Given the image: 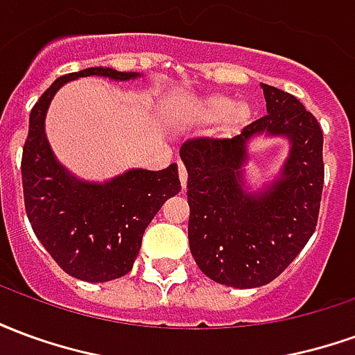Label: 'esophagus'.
<instances>
[{
  "label": "esophagus",
  "mask_w": 355,
  "mask_h": 355,
  "mask_svg": "<svg viewBox=\"0 0 355 355\" xmlns=\"http://www.w3.org/2000/svg\"><path fill=\"white\" fill-rule=\"evenodd\" d=\"M178 178H180L182 188H186V184H188V171H186L184 163L182 162H178Z\"/></svg>",
  "instance_id": "esophagus-1"
}]
</instances>
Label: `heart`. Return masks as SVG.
<instances>
[{
	"label": "heart",
	"mask_w": 355,
	"mask_h": 355,
	"mask_svg": "<svg viewBox=\"0 0 355 355\" xmlns=\"http://www.w3.org/2000/svg\"><path fill=\"white\" fill-rule=\"evenodd\" d=\"M198 110L207 119H216V117H223L228 113L226 127L230 131H238L241 127H245L249 123V119H251V108L247 106L245 102L234 104V101L226 94H211V96L201 98L200 104H198Z\"/></svg>",
	"instance_id": "heart-1"
}]
</instances>
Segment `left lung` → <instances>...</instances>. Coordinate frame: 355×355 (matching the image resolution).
<instances>
[{
  "label": "left lung",
  "instance_id": "left-lung-1",
  "mask_svg": "<svg viewBox=\"0 0 355 355\" xmlns=\"http://www.w3.org/2000/svg\"><path fill=\"white\" fill-rule=\"evenodd\" d=\"M268 114L232 139H190L188 241L203 274L236 289L266 285L312 238L323 192V131L297 96L262 83ZM283 136L291 150L280 177L261 194L243 184L246 142Z\"/></svg>",
  "mask_w": 355,
  "mask_h": 355
}]
</instances>
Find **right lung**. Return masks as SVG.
Returning a JSON list of instances; mask_svg holds the SVG:
<instances>
[{
	"label": "right lung",
	"mask_w": 355,
	"mask_h": 355,
	"mask_svg": "<svg viewBox=\"0 0 355 355\" xmlns=\"http://www.w3.org/2000/svg\"><path fill=\"white\" fill-rule=\"evenodd\" d=\"M87 76L116 81L137 80V72L87 68L58 78L30 112L22 148L24 207L34 234L72 277L102 283L129 274L142 234L165 201L180 192L178 169H131L106 182H85L68 173L45 137V116L64 83Z\"/></svg>",
	"instance_id": "1"
}]
</instances>
